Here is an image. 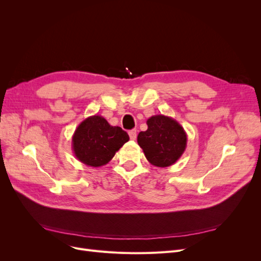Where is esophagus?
<instances>
[{
    "instance_id": "obj_1",
    "label": "esophagus",
    "mask_w": 261,
    "mask_h": 261,
    "mask_svg": "<svg viewBox=\"0 0 261 261\" xmlns=\"http://www.w3.org/2000/svg\"><path fill=\"white\" fill-rule=\"evenodd\" d=\"M128 135H129V138H130L132 140H135V139L137 138V132H136V129L129 130V132H128Z\"/></svg>"
}]
</instances>
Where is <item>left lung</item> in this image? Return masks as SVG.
Returning a JSON list of instances; mask_svg holds the SVG:
<instances>
[{
	"instance_id": "left-lung-1",
	"label": "left lung",
	"mask_w": 261,
	"mask_h": 261,
	"mask_svg": "<svg viewBox=\"0 0 261 261\" xmlns=\"http://www.w3.org/2000/svg\"><path fill=\"white\" fill-rule=\"evenodd\" d=\"M148 128L140 132L137 143L154 167L167 168L174 164L187 146V135L181 125L174 118L165 115H153L147 120Z\"/></svg>"
}]
</instances>
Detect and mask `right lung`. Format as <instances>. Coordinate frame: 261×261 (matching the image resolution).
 <instances>
[{
  "instance_id": "1",
  "label": "right lung",
  "mask_w": 261,
  "mask_h": 261,
  "mask_svg": "<svg viewBox=\"0 0 261 261\" xmlns=\"http://www.w3.org/2000/svg\"><path fill=\"white\" fill-rule=\"evenodd\" d=\"M129 140L127 133L118 126H112L101 115L84 120L76 128L72 148L81 162L99 168L111 161L115 152Z\"/></svg>"
}]
</instances>
